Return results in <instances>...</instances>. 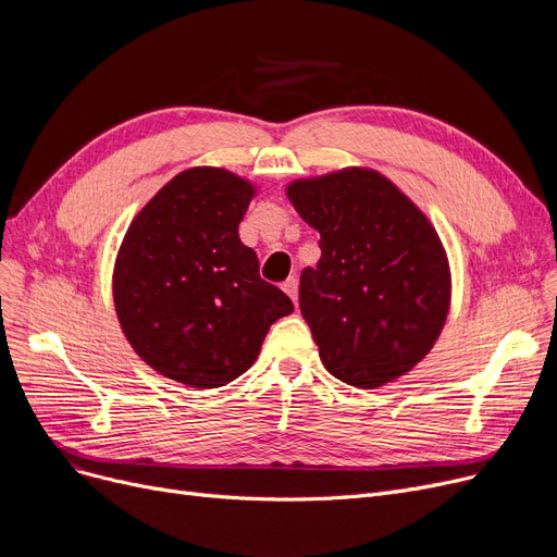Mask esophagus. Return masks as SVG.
Instances as JSON below:
<instances>
[{
    "label": "esophagus",
    "mask_w": 557,
    "mask_h": 557,
    "mask_svg": "<svg viewBox=\"0 0 557 557\" xmlns=\"http://www.w3.org/2000/svg\"><path fill=\"white\" fill-rule=\"evenodd\" d=\"M282 288H284V294L294 300V302H298V277H288L284 284H282Z\"/></svg>",
    "instance_id": "34e87169"
}]
</instances>
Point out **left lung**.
Masks as SVG:
<instances>
[{
	"label": "left lung",
	"instance_id": "left-lung-1",
	"mask_svg": "<svg viewBox=\"0 0 557 557\" xmlns=\"http://www.w3.org/2000/svg\"><path fill=\"white\" fill-rule=\"evenodd\" d=\"M320 232L300 275V309L330 374L379 388L411 372L441 336L451 269L433 223L384 173L345 166L286 185Z\"/></svg>",
	"mask_w": 557,
	"mask_h": 557
}]
</instances>
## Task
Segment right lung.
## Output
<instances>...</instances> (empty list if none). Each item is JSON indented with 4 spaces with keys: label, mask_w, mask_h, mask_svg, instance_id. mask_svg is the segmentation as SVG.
Segmentation results:
<instances>
[{
    "label": "right lung",
    "mask_w": 557,
    "mask_h": 557,
    "mask_svg": "<svg viewBox=\"0 0 557 557\" xmlns=\"http://www.w3.org/2000/svg\"><path fill=\"white\" fill-rule=\"evenodd\" d=\"M259 187L221 166L181 171L131 221L114 259L112 300L146 366L187 388L244 374L271 325L294 311L259 277L239 223Z\"/></svg>",
    "instance_id": "add662e5"
}]
</instances>
